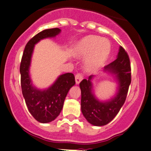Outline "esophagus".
<instances>
[{"label":"esophagus","instance_id":"esophagus-1","mask_svg":"<svg viewBox=\"0 0 151 151\" xmlns=\"http://www.w3.org/2000/svg\"><path fill=\"white\" fill-rule=\"evenodd\" d=\"M83 76L81 73H78V74H76L75 81H76V83H77V84H79V83H80V82L83 80Z\"/></svg>","mask_w":151,"mask_h":151}]
</instances>
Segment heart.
Instances as JSON below:
<instances>
[{
	"label": "heart",
	"mask_w": 151,
	"mask_h": 151,
	"mask_svg": "<svg viewBox=\"0 0 151 151\" xmlns=\"http://www.w3.org/2000/svg\"><path fill=\"white\" fill-rule=\"evenodd\" d=\"M111 44L108 39L97 36H88L78 42L73 50V55L79 58L88 56L85 61L86 71L93 72L101 68L109 58Z\"/></svg>",
	"instance_id": "obj_1"
}]
</instances>
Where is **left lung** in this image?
I'll return each instance as SVG.
<instances>
[{"label":"left lung","mask_w":151,"mask_h":151,"mask_svg":"<svg viewBox=\"0 0 151 151\" xmlns=\"http://www.w3.org/2000/svg\"><path fill=\"white\" fill-rule=\"evenodd\" d=\"M104 70L115 74L118 82V93L109 101H99L92 93L91 75L80 83L81 89V110L87 121L96 126L106 125L113 120L126 101L132 81L131 64L127 52L120 47L118 58L104 66Z\"/></svg>","instance_id":"left-lung-1"}]
</instances>
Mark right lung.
<instances>
[{"label":"right lung","mask_w":151,"mask_h":151,"mask_svg":"<svg viewBox=\"0 0 151 151\" xmlns=\"http://www.w3.org/2000/svg\"><path fill=\"white\" fill-rule=\"evenodd\" d=\"M60 32L58 28L47 29L30 39L24 50L19 67L22 95L29 112L36 121L42 123L51 122L58 116L68 91L75 84L74 74L66 73L60 75L48 89L41 91L33 86L29 75L34 45L43 39L55 37Z\"/></svg>","instance_id":"1"}]
</instances>
